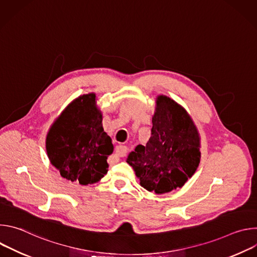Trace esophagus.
<instances>
[{
    "label": "esophagus",
    "instance_id": "34e87169",
    "mask_svg": "<svg viewBox=\"0 0 257 257\" xmlns=\"http://www.w3.org/2000/svg\"><path fill=\"white\" fill-rule=\"evenodd\" d=\"M127 153H128V150H127V148L125 145H118L117 148H116V155L118 156V157H126V155H127Z\"/></svg>",
    "mask_w": 257,
    "mask_h": 257
}]
</instances>
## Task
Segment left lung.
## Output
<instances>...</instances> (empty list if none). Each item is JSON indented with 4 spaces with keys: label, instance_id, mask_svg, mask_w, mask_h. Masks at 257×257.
Listing matches in <instances>:
<instances>
[{
    "label": "left lung",
    "instance_id": "1",
    "mask_svg": "<svg viewBox=\"0 0 257 257\" xmlns=\"http://www.w3.org/2000/svg\"><path fill=\"white\" fill-rule=\"evenodd\" d=\"M152 136L127 158L149 191L164 194L181 188L197 170L200 137L186 109L166 95L157 97Z\"/></svg>",
    "mask_w": 257,
    "mask_h": 257
}]
</instances>
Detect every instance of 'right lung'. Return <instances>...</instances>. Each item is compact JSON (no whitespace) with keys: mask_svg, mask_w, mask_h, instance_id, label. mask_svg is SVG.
<instances>
[{"mask_svg":"<svg viewBox=\"0 0 257 257\" xmlns=\"http://www.w3.org/2000/svg\"><path fill=\"white\" fill-rule=\"evenodd\" d=\"M95 94H83L67 105L51 126L46 149L61 176L81 185L98 182L106 173L112 139L102 128Z\"/></svg>","mask_w":257,"mask_h":257,"instance_id":"right-lung-1","label":"right lung"}]
</instances>
